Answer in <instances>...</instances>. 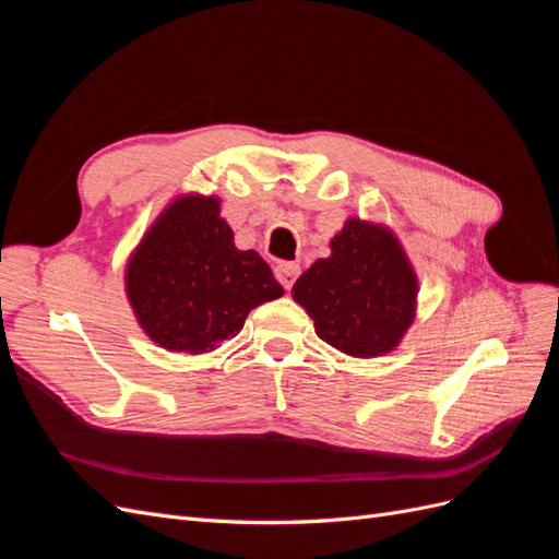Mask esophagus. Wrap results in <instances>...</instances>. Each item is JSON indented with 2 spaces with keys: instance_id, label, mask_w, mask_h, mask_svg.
Instances as JSON below:
<instances>
[{
  "instance_id": "34e87169",
  "label": "esophagus",
  "mask_w": 559,
  "mask_h": 559,
  "mask_svg": "<svg viewBox=\"0 0 559 559\" xmlns=\"http://www.w3.org/2000/svg\"><path fill=\"white\" fill-rule=\"evenodd\" d=\"M300 273V265L298 263H289V261H282L275 265V277L280 280V284L284 286V289H292L296 277Z\"/></svg>"
}]
</instances>
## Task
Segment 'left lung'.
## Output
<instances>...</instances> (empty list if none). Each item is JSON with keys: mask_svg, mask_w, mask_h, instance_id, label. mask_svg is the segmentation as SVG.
Returning <instances> with one entry per match:
<instances>
[{"mask_svg": "<svg viewBox=\"0 0 559 559\" xmlns=\"http://www.w3.org/2000/svg\"><path fill=\"white\" fill-rule=\"evenodd\" d=\"M417 275L392 228L347 218L331 257L294 284V300L314 319L321 341L347 357L394 352L417 312Z\"/></svg>", "mask_w": 559, "mask_h": 559, "instance_id": "1", "label": "left lung"}]
</instances>
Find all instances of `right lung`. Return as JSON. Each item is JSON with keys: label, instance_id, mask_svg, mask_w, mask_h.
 <instances>
[{"label": "right lung", "instance_id": "add662e5", "mask_svg": "<svg viewBox=\"0 0 559 559\" xmlns=\"http://www.w3.org/2000/svg\"><path fill=\"white\" fill-rule=\"evenodd\" d=\"M282 294L259 253L235 247L216 195L175 198L126 265L134 317L151 341L170 352H214L242 331L253 308Z\"/></svg>", "mask_w": 559, "mask_h": 559}]
</instances>
